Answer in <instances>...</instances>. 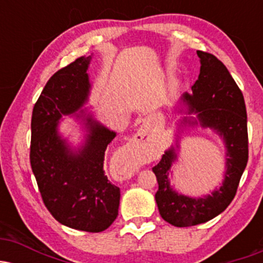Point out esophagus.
I'll use <instances>...</instances> for the list:
<instances>
[{"label":"esophagus","mask_w":263,"mask_h":263,"mask_svg":"<svg viewBox=\"0 0 263 263\" xmlns=\"http://www.w3.org/2000/svg\"><path fill=\"white\" fill-rule=\"evenodd\" d=\"M147 135H148V128H147L146 123L141 126V128L138 129L137 134H136L134 137H132V141L134 142H144L147 138Z\"/></svg>","instance_id":"1"}]
</instances>
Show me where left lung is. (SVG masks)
<instances>
[{
	"label": "left lung",
	"mask_w": 263,
	"mask_h": 263,
	"mask_svg": "<svg viewBox=\"0 0 263 263\" xmlns=\"http://www.w3.org/2000/svg\"><path fill=\"white\" fill-rule=\"evenodd\" d=\"M200 73L174 107L183 115L177 121V137L152 168L158 182L156 203L159 214L171 225L188 228L209 221L221 214L234 199L240 178L249 159L247 115L241 90L220 60L213 54L198 50ZM195 127L210 128L223 140L226 147V172L223 182L209 195L190 197L178 192L170 184L171 165L177 161L181 134Z\"/></svg>",
	"instance_id": "left-lung-1"
}]
</instances>
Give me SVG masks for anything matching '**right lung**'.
Returning <instances> with one entry per match:
<instances>
[{
    "label": "right lung",
    "instance_id": "1",
    "mask_svg": "<svg viewBox=\"0 0 263 263\" xmlns=\"http://www.w3.org/2000/svg\"><path fill=\"white\" fill-rule=\"evenodd\" d=\"M92 59L80 57L48 80L33 107L31 167L44 205L60 224L101 232L119 215L120 188L104 172L105 151L116 132L83 108L91 91L87 69ZM64 116L73 117L82 131L74 146L59 131Z\"/></svg>",
    "mask_w": 263,
    "mask_h": 263
}]
</instances>
